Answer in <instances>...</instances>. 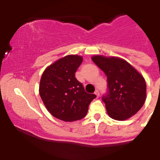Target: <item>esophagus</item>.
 Returning <instances> with one entry per match:
<instances>
[{
    "mask_svg": "<svg viewBox=\"0 0 160 160\" xmlns=\"http://www.w3.org/2000/svg\"><path fill=\"white\" fill-rule=\"evenodd\" d=\"M94 94H96V96H97V98H98L100 96V92H99V90H96L95 93Z\"/></svg>",
    "mask_w": 160,
    "mask_h": 160,
    "instance_id": "obj_1",
    "label": "esophagus"
}]
</instances>
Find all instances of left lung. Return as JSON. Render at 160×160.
Listing matches in <instances>:
<instances>
[{"mask_svg": "<svg viewBox=\"0 0 160 160\" xmlns=\"http://www.w3.org/2000/svg\"><path fill=\"white\" fill-rule=\"evenodd\" d=\"M92 60L107 78V90L102 100L109 116L125 120L136 114L146 100L143 77L121 58L94 56Z\"/></svg>", "mask_w": 160, "mask_h": 160, "instance_id": "left-lung-1", "label": "left lung"}]
</instances>
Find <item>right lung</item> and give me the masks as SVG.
Returning <instances> with one entry per match:
<instances>
[{
	"label": "right lung",
	"mask_w": 160,
	"mask_h": 160,
	"mask_svg": "<svg viewBox=\"0 0 160 160\" xmlns=\"http://www.w3.org/2000/svg\"><path fill=\"white\" fill-rule=\"evenodd\" d=\"M82 58L69 55L55 62L43 72L39 94L49 112L58 119L72 122L87 115L96 95L85 91L75 77Z\"/></svg>",
	"instance_id": "add662e5"
}]
</instances>
